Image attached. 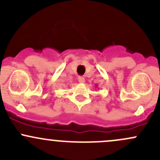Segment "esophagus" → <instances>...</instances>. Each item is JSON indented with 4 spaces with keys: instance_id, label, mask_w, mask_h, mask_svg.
Instances as JSON below:
<instances>
[{
    "instance_id": "34e87169",
    "label": "esophagus",
    "mask_w": 160,
    "mask_h": 160,
    "mask_svg": "<svg viewBox=\"0 0 160 160\" xmlns=\"http://www.w3.org/2000/svg\"><path fill=\"white\" fill-rule=\"evenodd\" d=\"M78 81L80 82V83H85V79H84V77H79Z\"/></svg>"
}]
</instances>
